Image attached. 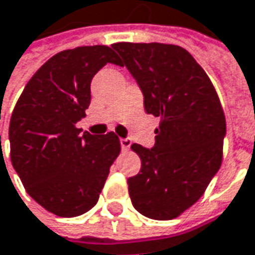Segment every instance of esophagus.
I'll return each instance as SVG.
<instances>
[{
  "instance_id": "34e87169",
  "label": "esophagus",
  "mask_w": 255,
  "mask_h": 255,
  "mask_svg": "<svg viewBox=\"0 0 255 255\" xmlns=\"http://www.w3.org/2000/svg\"><path fill=\"white\" fill-rule=\"evenodd\" d=\"M130 145H132V140H130L129 137H123V139H121V146L123 150H128V149L130 147Z\"/></svg>"
}]
</instances>
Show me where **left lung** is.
Segmentation results:
<instances>
[{"label":"left lung","instance_id":"obj_1","mask_svg":"<svg viewBox=\"0 0 255 255\" xmlns=\"http://www.w3.org/2000/svg\"><path fill=\"white\" fill-rule=\"evenodd\" d=\"M121 66L143 95L147 115L160 118L155 146L133 143L142 166L128 179L134 210L172 220L192 207L223 160L225 116L210 77L185 48L162 43H116Z\"/></svg>","mask_w":255,"mask_h":255}]
</instances>
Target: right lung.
Segmentation results:
<instances>
[{"instance_id":"add662e5","label":"right lung","mask_w":255,"mask_h":255,"mask_svg":"<svg viewBox=\"0 0 255 255\" xmlns=\"http://www.w3.org/2000/svg\"><path fill=\"white\" fill-rule=\"evenodd\" d=\"M108 63L121 66L108 45L60 51L35 71L11 115L12 166L28 195L58 217L95 207L121 152L113 132L97 137L76 128L90 105L92 79Z\"/></svg>"}]
</instances>
